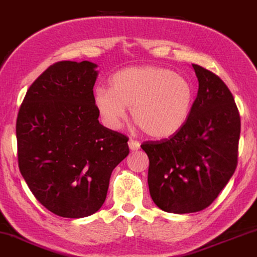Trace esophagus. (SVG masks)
<instances>
[{"label":"esophagus","instance_id":"34e87169","mask_svg":"<svg viewBox=\"0 0 257 257\" xmlns=\"http://www.w3.org/2000/svg\"><path fill=\"white\" fill-rule=\"evenodd\" d=\"M128 148L130 150L137 151L139 148H141V143L138 141H135V139H130L128 141Z\"/></svg>","mask_w":257,"mask_h":257}]
</instances>
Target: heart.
<instances>
[{"mask_svg":"<svg viewBox=\"0 0 257 257\" xmlns=\"http://www.w3.org/2000/svg\"><path fill=\"white\" fill-rule=\"evenodd\" d=\"M110 88L95 91L94 103L104 125L121 126L126 107L144 134L156 139L173 137L191 115L194 91L186 78L158 66H130L112 75Z\"/></svg>","mask_w":257,"mask_h":257,"instance_id":"b5f03b06","label":"heart"}]
</instances>
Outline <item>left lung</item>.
Here are the masks:
<instances>
[{
	"label": "left lung",
	"mask_w": 257,
	"mask_h": 257,
	"mask_svg": "<svg viewBox=\"0 0 257 257\" xmlns=\"http://www.w3.org/2000/svg\"><path fill=\"white\" fill-rule=\"evenodd\" d=\"M199 81L186 125L169 139L145 142L150 195L161 210L192 213L208 207L237 167L240 119L232 94L213 72L192 64Z\"/></svg>",
	"instance_id": "8db88e82"
}]
</instances>
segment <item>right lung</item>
<instances>
[{"instance_id":"obj_1","label":"right lung","mask_w":257,"mask_h":257,"mask_svg":"<svg viewBox=\"0 0 257 257\" xmlns=\"http://www.w3.org/2000/svg\"><path fill=\"white\" fill-rule=\"evenodd\" d=\"M94 63L58 62L27 90L18 114V161L31 192L64 218L95 213L128 138L104 127L94 103Z\"/></svg>"}]
</instances>
